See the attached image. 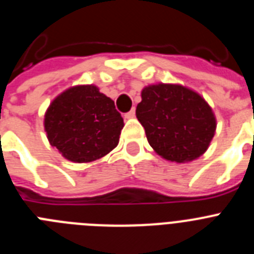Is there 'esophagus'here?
Returning a JSON list of instances; mask_svg holds the SVG:
<instances>
[{"instance_id": "esophagus-1", "label": "esophagus", "mask_w": 254, "mask_h": 254, "mask_svg": "<svg viewBox=\"0 0 254 254\" xmlns=\"http://www.w3.org/2000/svg\"><path fill=\"white\" fill-rule=\"evenodd\" d=\"M134 116H136V111L134 109H131L128 113H126V118L127 120H132V118H134Z\"/></svg>"}]
</instances>
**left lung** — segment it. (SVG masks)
<instances>
[{
  "label": "left lung",
  "mask_w": 254,
  "mask_h": 254,
  "mask_svg": "<svg viewBox=\"0 0 254 254\" xmlns=\"http://www.w3.org/2000/svg\"><path fill=\"white\" fill-rule=\"evenodd\" d=\"M136 117L150 146L172 163H190L206 152L216 131L212 108L181 84H151L141 91Z\"/></svg>",
  "instance_id": "obj_1"
}]
</instances>
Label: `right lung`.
<instances>
[{"label": "right lung", "mask_w": 254, "mask_h": 254, "mask_svg": "<svg viewBox=\"0 0 254 254\" xmlns=\"http://www.w3.org/2000/svg\"><path fill=\"white\" fill-rule=\"evenodd\" d=\"M123 118L95 85H76L52 100L44 131L52 146L72 163H90L116 149Z\"/></svg>", "instance_id": "add662e5"}]
</instances>
